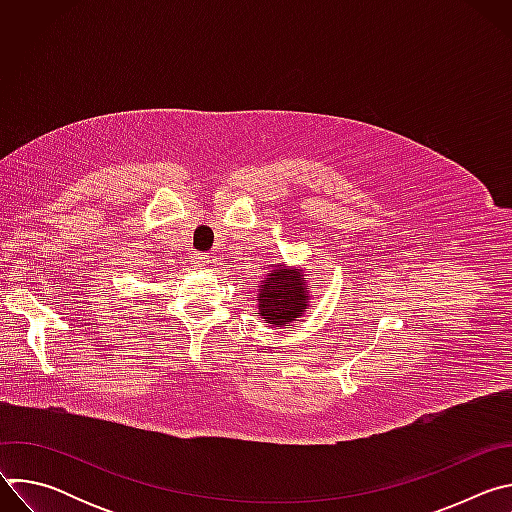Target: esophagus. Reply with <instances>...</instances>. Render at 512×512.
Instances as JSON below:
<instances>
[{
	"label": "esophagus",
	"instance_id": "34e87169",
	"mask_svg": "<svg viewBox=\"0 0 512 512\" xmlns=\"http://www.w3.org/2000/svg\"><path fill=\"white\" fill-rule=\"evenodd\" d=\"M192 263H194V267L204 269V267L210 263V257L204 255V253H194V255H192Z\"/></svg>",
	"mask_w": 512,
	"mask_h": 512
}]
</instances>
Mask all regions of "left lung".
Here are the masks:
<instances>
[{"label": "left lung", "mask_w": 512, "mask_h": 512, "mask_svg": "<svg viewBox=\"0 0 512 512\" xmlns=\"http://www.w3.org/2000/svg\"><path fill=\"white\" fill-rule=\"evenodd\" d=\"M257 287V310L263 322L283 328L304 316L312 291L304 267L275 263Z\"/></svg>", "instance_id": "obj_1"}]
</instances>
